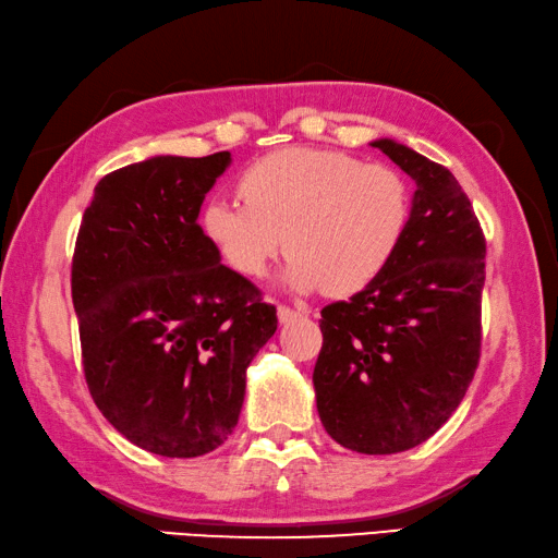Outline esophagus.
Returning <instances> with one entry per match:
<instances>
[{
    "instance_id": "obj_1",
    "label": "esophagus",
    "mask_w": 558,
    "mask_h": 558,
    "mask_svg": "<svg viewBox=\"0 0 558 558\" xmlns=\"http://www.w3.org/2000/svg\"><path fill=\"white\" fill-rule=\"evenodd\" d=\"M300 317H302L300 310H290L286 305H278V322L280 324H290V322H295Z\"/></svg>"
}]
</instances>
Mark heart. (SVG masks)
I'll return each mask as SVG.
<instances>
[{
    "label": "heart",
    "mask_w": 558,
    "mask_h": 558,
    "mask_svg": "<svg viewBox=\"0 0 558 558\" xmlns=\"http://www.w3.org/2000/svg\"><path fill=\"white\" fill-rule=\"evenodd\" d=\"M244 199L211 195L202 234L231 268L258 278L292 248L282 282L295 292L353 295L398 256L412 225V190L398 170L329 148H282L251 163Z\"/></svg>",
    "instance_id": "b5f03b06"
}]
</instances>
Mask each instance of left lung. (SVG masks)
Returning <instances> with one entry per match:
<instances>
[{
  "mask_svg": "<svg viewBox=\"0 0 558 558\" xmlns=\"http://www.w3.org/2000/svg\"><path fill=\"white\" fill-rule=\"evenodd\" d=\"M371 146L417 185L412 225L376 282L322 310L312 383L329 437L378 456L427 441L469 390L481 356L485 239L447 168L392 138Z\"/></svg>",
  "mask_w": 558,
  "mask_h": 558,
  "instance_id": "8db88e82",
  "label": "left lung"
}]
</instances>
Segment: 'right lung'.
<instances>
[{
    "mask_svg": "<svg viewBox=\"0 0 558 558\" xmlns=\"http://www.w3.org/2000/svg\"><path fill=\"white\" fill-rule=\"evenodd\" d=\"M231 166L150 156L97 182L73 256L87 388L121 437L168 459L215 451L234 432L246 368L278 329L197 225Z\"/></svg>",
    "mask_w": 558,
    "mask_h": 558,
    "instance_id": "right-lung-1",
    "label": "right lung"
}]
</instances>
